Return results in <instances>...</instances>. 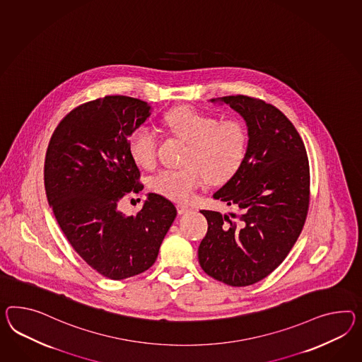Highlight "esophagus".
Wrapping results in <instances>:
<instances>
[{
    "label": "esophagus",
    "mask_w": 362,
    "mask_h": 362,
    "mask_svg": "<svg viewBox=\"0 0 362 362\" xmlns=\"http://www.w3.org/2000/svg\"><path fill=\"white\" fill-rule=\"evenodd\" d=\"M177 211H178L180 215H182V214L189 213V211H190V207L186 206V204H177Z\"/></svg>",
    "instance_id": "esophagus-1"
}]
</instances>
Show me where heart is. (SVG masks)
<instances>
[{
    "label": "heart",
    "mask_w": 362,
    "mask_h": 362,
    "mask_svg": "<svg viewBox=\"0 0 362 362\" xmlns=\"http://www.w3.org/2000/svg\"><path fill=\"white\" fill-rule=\"evenodd\" d=\"M163 124L187 143L181 169H161L151 177L156 194L176 202H187L204 184H223L240 169L248 151V131L240 121H222L213 114L181 106L164 114ZM156 136L148 127L131 134L129 153L136 165L152 168L156 161Z\"/></svg>",
    "instance_id": "1"
}]
</instances>
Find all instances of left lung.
Wrapping results in <instances>:
<instances>
[{
	"label": "left lung",
	"mask_w": 362,
	"mask_h": 362,
	"mask_svg": "<svg viewBox=\"0 0 362 362\" xmlns=\"http://www.w3.org/2000/svg\"><path fill=\"white\" fill-rule=\"evenodd\" d=\"M210 101L240 114L248 129V151L239 172L213 195L238 211H201L209 228L198 259L213 279L248 286L279 267L303 228L310 199L308 158L296 127L277 107L247 95Z\"/></svg>",
	"instance_id": "1"
}]
</instances>
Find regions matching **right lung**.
I'll list each match as a JSON object with an SVG mask.
<instances>
[{
	"label": "right lung",
	"mask_w": 362,
	"mask_h": 362,
	"mask_svg": "<svg viewBox=\"0 0 362 362\" xmlns=\"http://www.w3.org/2000/svg\"><path fill=\"white\" fill-rule=\"evenodd\" d=\"M151 110L127 95L83 103L59 123L47 148L45 186L56 221L81 259L110 279L151 268L177 215L155 193L136 215L118 209L124 193L143 189L129 138Z\"/></svg>",
	"instance_id": "1"
}]
</instances>
